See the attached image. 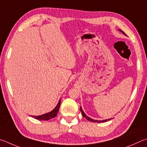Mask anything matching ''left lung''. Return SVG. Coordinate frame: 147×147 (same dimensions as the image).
I'll use <instances>...</instances> for the list:
<instances>
[{
    "mask_svg": "<svg viewBox=\"0 0 147 147\" xmlns=\"http://www.w3.org/2000/svg\"><path fill=\"white\" fill-rule=\"evenodd\" d=\"M119 31H121V32H122L121 30H119ZM122 33H123V34H125V35H126L125 33L123 32H122ZM80 110H81V113H82V115H83V116L84 117H85L86 119L88 120V121H91V122H95V123H100V122H105V121H108V120H110L111 119H106V120H102V121H97V120H94V119H92V118H90V117H88L87 116V115L84 114V112H83V109H81V107H80Z\"/></svg>",
    "mask_w": 147,
    "mask_h": 147,
    "instance_id": "8db88e82",
    "label": "left lung"
}]
</instances>
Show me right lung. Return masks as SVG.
I'll return each instance as SVG.
<instances>
[{"label":"right lung","instance_id":"1","mask_svg":"<svg viewBox=\"0 0 147 147\" xmlns=\"http://www.w3.org/2000/svg\"><path fill=\"white\" fill-rule=\"evenodd\" d=\"M60 105H61V99L59 100L58 102V104L57 105V106L55 107V109L52 110V111H51L50 112L46 113V114H42L41 115H38V116H35V115H32V116L37 119H39L42 121H48L49 119H51V118L55 117L56 116L59 110Z\"/></svg>","mask_w":147,"mask_h":147}]
</instances>
